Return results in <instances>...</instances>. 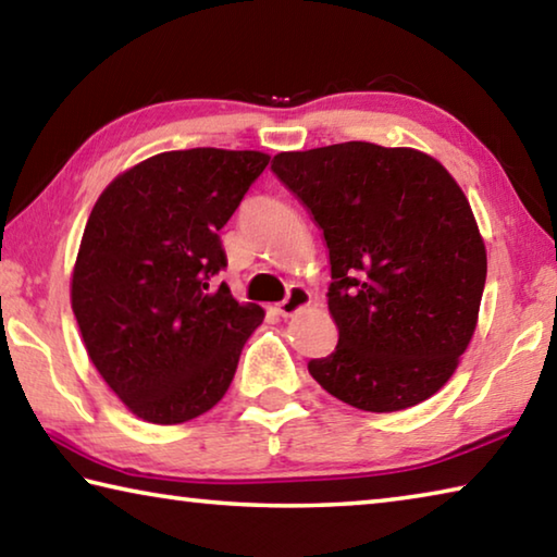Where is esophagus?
I'll use <instances>...</instances> for the list:
<instances>
[{
    "instance_id": "1",
    "label": "esophagus",
    "mask_w": 557,
    "mask_h": 557,
    "mask_svg": "<svg viewBox=\"0 0 557 557\" xmlns=\"http://www.w3.org/2000/svg\"><path fill=\"white\" fill-rule=\"evenodd\" d=\"M309 305H312V295H309V289L301 287V285H292L289 292H287V297L277 305V314L285 317V319L295 317V314L301 312V309H307Z\"/></svg>"
}]
</instances>
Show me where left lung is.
<instances>
[{"instance_id":"left-lung-1","label":"left lung","mask_w":557,"mask_h":557,"mask_svg":"<svg viewBox=\"0 0 557 557\" xmlns=\"http://www.w3.org/2000/svg\"><path fill=\"white\" fill-rule=\"evenodd\" d=\"M272 172L322 228L334 354L309 373L334 398L398 412L435 395L474 336L486 248L465 191L435 157L342 143L280 152Z\"/></svg>"}]
</instances>
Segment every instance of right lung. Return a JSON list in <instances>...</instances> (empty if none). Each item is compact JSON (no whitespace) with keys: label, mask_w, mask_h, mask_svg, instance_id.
<instances>
[{"label":"right lung","mask_w":557,"mask_h":557,"mask_svg":"<svg viewBox=\"0 0 557 557\" xmlns=\"http://www.w3.org/2000/svg\"><path fill=\"white\" fill-rule=\"evenodd\" d=\"M268 162L252 149L162 152L92 206L71 307L92 366L139 420L178 425L211 410L265 319L211 277L225 268L219 231Z\"/></svg>","instance_id":"obj_1"}]
</instances>
